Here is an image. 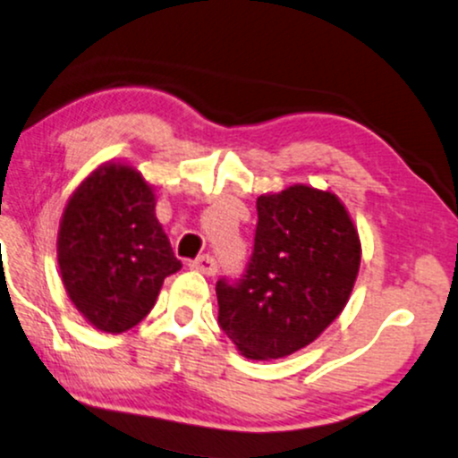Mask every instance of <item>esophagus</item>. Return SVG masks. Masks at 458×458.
<instances>
[{"label": "esophagus", "instance_id": "obj_1", "mask_svg": "<svg viewBox=\"0 0 458 458\" xmlns=\"http://www.w3.org/2000/svg\"><path fill=\"white\" fill-rule=\"evenodd\" d=\"M191 268H196V271L208 275V277H213L215 273H217V262H215L213 256H208V253H202V256H198L196 260L190 262Z\"/></svg>", "mask_w": 458, "mask_h": 458}]
</instances>
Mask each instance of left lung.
<instances>
[{"label":"left lung","instance_id":"1","mask_svg":"<svg viewBox=\"0 0 458 458\" xmlns=\"http://www.w3.org/2000/svg\"><path fill=\"white\" fill-rule=\"evenodd\" d=\"M253 251L239 279L217 282L219 327L253 360L305 348L344 311L360 241L330 191L294 185L260 196Z\"/></svg>","mask_w":458,"mask_h":458}]
</instances>
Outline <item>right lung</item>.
I'll use <instances>...</instances> for the list:
<instances>
[{
	"instance_id": "1",
	"label": "right lung",
	"mask_w": 458,
	"mask_h": 458,
	"mask_svg": "<svg viewBox=\"0 0 458 458\" xmlns=\"http://www.w3.org/2000/svg\"><path fill=\"white\" fill-rule=\"evenodd\" d=\"M64 288L104 333H123L156 305L164 279L181 268L156 196L140 173L106 164L82 181L65 207L57 239Z\"/></svg>"
}]
</instances>
